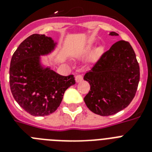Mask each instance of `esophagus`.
Returning a JSON list of instances; mask_svg holds the SVG:
<instances>
[{
	"label": "esophagus",
	"instance_id": "1",
	"mask_svg": "<svg viewBox=\"0 0 152 152\" xmlns=\"http://www.w3.org/2000/svg\"><path fill=\"white\" fill-rule=\"evenodd\" d=\"M83 80V76L81 75H76V83H80L81 81Z\"/></svg>",
	"mask_w": 152,
	"mask_h": 152
}]
</instances>
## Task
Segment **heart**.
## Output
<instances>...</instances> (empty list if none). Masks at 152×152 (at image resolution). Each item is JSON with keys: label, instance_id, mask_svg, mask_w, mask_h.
Returning <instances> with one entry per match:
<instances>
[{"label": "heart", "instance_id": "1", "mask_svg": "<svg viewBox=\"0 0 152 152\" xmlns=\"http://www.w3.org/2000/svg\"><path fill=\"white\" fill-rule=\"evenodd\" d=\"M92 45H88V46H86L85 48L83 49V50L80 53L79 56H84V55H86L87 53H88L90 52V51L92 50ZM102 53H103V49L102 48V47H98L97 49H95V50L94 51L92 56H91V61H96L101 57V55L102 54Z\"/></svg>", "mask_w": 152, "mask_h": 152}]
</instances>
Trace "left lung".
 <instances>
[{"instance_id":"obj_1","label":"left lung","mask_w":152,"mask_h":152,"mask_svg":"<svg viewBox=\"0 0 152 152\" xmlns=\"http://www.w3.org/2000/svg\"><path fill=\"white\" fill-rule=\"evenodd\" d=\"M111 36H118L110 32ZM83 80L91 86L83 100L88 109L101 116L115 114L133 99L140 80V67L129 42L118 41L102 55Z\"/></svg>"}]
</instances>
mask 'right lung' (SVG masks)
<instances>
[{"label":"right lung","instance_id":"add662e5","mask_svg":"<svg viewBox=\"0 0 152 152\" xmlns=\"http://www.w3.org/2000/svg\"><path fill=\"white\" fill-rule=\"evenodd\" d=\"M57 45L51 37L34 34L20 43L11 60L12 94L18 104L33 116L53 113L64 91L76 83L73 75L61 76L42 63L41 56L51 53Z\"/></svg>","mask_w":152,"mask_h":152}]
</instances>
